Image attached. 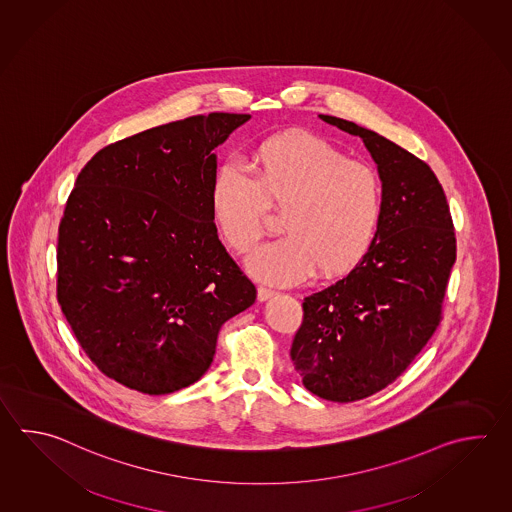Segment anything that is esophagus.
Wrapping results in <instances>:
<instances>
[{"label": "esophagus", "mask_w": 512, "mask_h": 512, "mask_svg": "<svg viewBox=\"0 0 512 512\" xmlns=\"http://www.w3.org/2000/svg\"><path fill=\"white\" fill-rule=\"evenodd\" d=\"M273 295H275V292L270 290V288H264V286H259V288H257V299H259L261 303L268 301V299H272Z\"/></svg>", "instance_id": "34e87169"}]
</instances>
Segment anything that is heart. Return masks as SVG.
Returning a JSON list of instances; mask_svg holds the SVG:
<instances>
[{
	"instance_id": "heart-1",
	"label": "heart",
	"mask_w": 512,
	"mask_h": 512,
	"mask_svg": "<svg viewBox=\"0 0 512 512\" xmlns=\"http://www.w3.org/2000/svg\"><path fill=\"white\" fill-rule=\"evenodd\" d=\"M246 167L250 176L233 164L215 169L209 209L235 251L259 240L268 206L281 209L284 235L246 259L253 277L286 286L313 270L321 277L343 275L363 259L383 213V184L374 167L304 131L264 140Z\"/></svg>"
}]
</instances>
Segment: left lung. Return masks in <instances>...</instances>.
I'll return each instance as SVG.
<instances>
[{
	"mask_svg": "<svg viewBox=\"0 0 512 512\" xmlns=\"http://www.w3.org/2000/svg\"><path fill=\"white\" fill-rule=\"evenodd\" d=\"M319 118L363 138L383 184L370 248L341 281L304 297L290 350L312 394L350 403L396 381L436 332L456 237L445 191L423 160L372 129Z\"/></svg>",
	"mask_w": 512,
	"mask_h": 512,
	"instance_id": "obj_1",
	"label": "left lung"
}]
</instances>
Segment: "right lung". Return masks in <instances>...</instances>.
Instances as JSON below:
<instances>
[{
    "instance_id": "right-lung-1",
    "label": "right lung",
    "mask_w": 512,
    "mask_h": 512,
    "mask_svg": "<svg viewBox=\"0 0 512 512\" xmlns=\"http://www.w3.org/2000/svg\"><path fill=\"white\" fill-rule=\"evenodd\" d=\"M250 115L209 113L98 151L58 230V303L105 376L164 396L206 374L222 324L257 290L209 209L215 147Z\"/></svg>"
}]
</instances>
